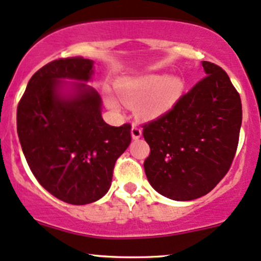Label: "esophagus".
I'll return each mask as SVG.
<instances>
[{"mask_svg": "<svg viewBox=\"0 0 261 261\" xmlns=\"http://www.w3.org/2000/svg\"><path fill=\"white\" fill-rule=\"evenodd\" d=\"M132 137L133 139H139L142 137V128L139 125L133 124L132 125Z\"/></svg>", "mask_w": 261, "mask_h": 261, "instance_id": "esophagus-1", "label": "esophagus"}]
</instances>
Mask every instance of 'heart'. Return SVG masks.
<instances>
[{
  "instance_id": "b5f03b06",
  "label": "heart",
  "mask_w": 261,
  "mask_h": 261,
  "mask_svg": "<svg viewBox=\"0 0 261 261\" xmlns=\"http://www.w3.org/2000/svg\"><path fill=\"white\" fill-rule=\"evenodd\" d=\"M180 81L165 78L163 75H144L123 82L119 86L120 99L125 105H138V112L145 118H155L170 111L181 94ZM109 105L118 107L114 98H109Z\"/></svg>"
}]
</instances>
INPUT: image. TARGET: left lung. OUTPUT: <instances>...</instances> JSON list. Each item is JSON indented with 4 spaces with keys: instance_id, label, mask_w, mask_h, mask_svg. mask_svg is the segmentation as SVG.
<instances>
[{
    "instance_id": "1",
    "label": "left lung",
    "mask_w": 261,
    "mask_h": 261,
    "mask_svg": "<svg viewBox=\"0 0 261 261\" xmlns=\"http://www.w3.org/2000/svg\"><path fill=\"white\" fill-rule=\"evenodd\" d=\"M201 66L203 80L170 111L142 124L150 147L145 175L173 200H193L214 189L230 169L239 143V93L221 67L208 61Z\"/></svg>"
}]
</instances>
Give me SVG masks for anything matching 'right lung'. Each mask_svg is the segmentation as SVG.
I'll list each match as a JSON object with an SVG mask.
<instances>
[{"mask_svg":"<svg viewBox=\"0 0 261 261\" xmlns=\"http://www.w3.org/2000/svg\"><path fill=\"white\" fill-rule=\"evenodd\" d=\"M93 62L55 60L31 77L17 107V134L33 175L60 200L85 205L108 192L114 164L130 144L129 123L112 127L100 114V98L85 83L63 98L60 78L88 81Z\"/></svg>","mask_w":261,"mask_h":261,"instance_id":"add662e5","label":"right lung"}]
</instances>
